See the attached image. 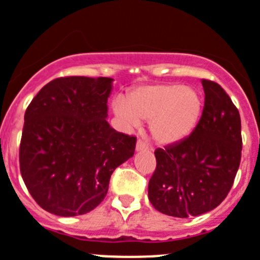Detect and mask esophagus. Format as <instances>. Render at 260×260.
<instances>
[{
	"label": "esophagus",
	"mask_w": 260,
	"mask_h": 260,
	"mask_svg": "<svg viewBox=\"0 0 260 260\" xmlns=\"http://www.w3.org/2000/svg\"><path fill=\"white\" fill-rule=\"evenodd\" d=\"M148 150V146L147 143H145L143 141H137V143H136V151L137 152H140V151H147Z\"/></svg>",
	"instance_id": "34e87169"
}]
</instances>
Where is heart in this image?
I'll return each mask as SVG.
<instances>
[{
  "mask_svg": "<svg viewBox=\"0 0 260 260\" xmlns=\"http://www.w3.org/2000/svg\"><path fill=\"white\" fill-rule=\"evenodd\" d=\"M203 109L202 98L181 84H157L132 90L128 102L117 98L113 113L125 129L147 120L152 140L162 146L188 137L197 127Z\"/></svg>",
  "mask_w": 260,
  "mask_h": 260,
  "instance_id": "heart-1",
  "label": "heart"
}]
</instances>
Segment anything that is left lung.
Returning <instances> with one entry per match:
<instances>
[{"label": "left lung", "mask_w": 260, "mask_h": 260, "mask_svg": "<svg viewBox=\"0 0 260 260\" xmlns=\"http://www.w3.org/2000/svg\"><path fill=\"white\" fill-rule=\"evenodd\" d=\"M205 108L189 137L155 151L148 200L164 215L186 218L217 207L234 184L241 158L239 110L216 82L202 80Z\"/></svg>", "instance_id": "obj_1"}]
</instances>
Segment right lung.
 Wrapping results in <instances>:
<instances>
[{"instance_id": "1", "label": "right lung", "mask_w": 260, "mask_h": 260, "mask_svg": "<svg viewBox=\"0 0 260 260\" xmlns=\"http://www.w3.org/2000/svg\"><path fill=\"white\" fill-rule=\"evenodd\" d=\"M110 77H60L24 117L20 171L35 202L53 215H85L103 202L113 171L135 153L136 137L108 123Z\"/></svg>"}]
</instances>
